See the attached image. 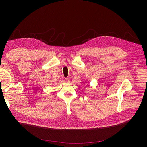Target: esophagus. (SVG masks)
<instances>
[{
  "label": "esophagus",
  "mask_w": 147,
  "mask_h": 147,
  "mask_svg": "<svg viewBox=\"0 0 147 147\" xmlns=\"http://www.w3.org/2000/svg\"><path fill=\"white\" fill-rule=\"evenodd\" d=\"M65 80H66V82H68V83H69V82H70V80H69L68 78H65Z\"/></svg>",
  "instance_id": "1"
}]
</instances>
